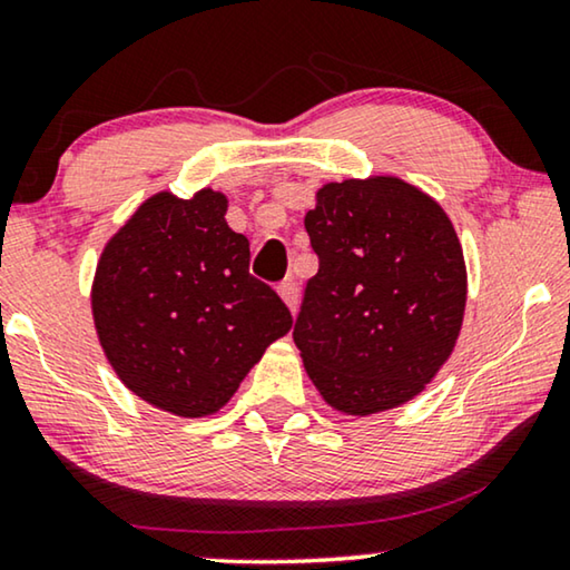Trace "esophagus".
<instances>
[{
    "mask_svg": "<svg viewBox=\"0 0 570 570\" xmlns=\"http://www.w3.org/2000/svg\"><path fill=\"white\" fill-rule=\"evenodd\" d=\"M278 294H282V299L286 302V307L296 312V304H299V288H296L294 278H288L282 286H278Z\"/></svg>",
    "mask_w": 570,
    "mask_h": 570,
    "instance_id": "esophagus-1",
    "label": "esophagus"
}]
</instances>
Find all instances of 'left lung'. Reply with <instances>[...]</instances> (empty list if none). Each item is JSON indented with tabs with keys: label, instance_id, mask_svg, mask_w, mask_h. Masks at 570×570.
Listing matches in <instances>:
<instances>
[{
	"label": "left lung",
	"instance_id": "8db88e82",
	"mask_svg": "<svg viewBox=\"0 0 570 570\" xmlns=\"http://www.w3.org/2000/svg\"><path fill=\"white\" fill-rule=\"evenodd\" d=\"M320 268L294 343L335 411L372 415L413 400L452 354L468 274L434 198L397 178L327 183L304 216Z\"/></svg>",
	"mask_w": 570,
	"mask_h": 570
}]
</instances>
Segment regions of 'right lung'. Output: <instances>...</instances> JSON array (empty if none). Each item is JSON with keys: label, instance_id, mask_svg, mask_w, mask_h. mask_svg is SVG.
<instances>
[{"label": "right lung", "instance_id": "obj_1", "mask_svg": "<svg viewBox=\"0 0 570 570\" xmlns=\"http://www.w3.org/2000/svg\"><path fill=\"white\" fill-rule=\"evenodd\" d=\"M227 198L198 190L144 202L100 255L92 315L110 366L134 395L202 419L235 395L292 312L250 276V243Z\"/></svg>", "mask_w": 570, "mask_h": 570}]
</instances>
